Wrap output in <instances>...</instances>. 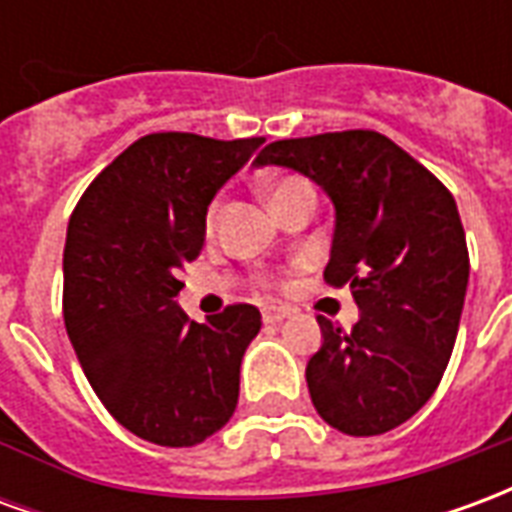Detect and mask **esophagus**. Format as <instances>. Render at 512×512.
I'll list each match as a JSON object with an SVG mask.
<instances>
[{
	"instance_id": "obj_1",
	"label": "esophagus",
	"mask_w": 512,
	"mask_h": 512,
	"mask_svg": "<svg viewBox=\"0 0 512 512\" xmlns=\"http://www.w3.org/2000/svg\"><path fill=\"white\" fill-rule=\"evenodd\" d=\"M290 312L288 310H282V307H266L263 310V321L266 323H282L285 318H288Z\"/></svg>"
}]
</instances>
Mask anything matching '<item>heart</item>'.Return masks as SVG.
<instances>
[{"label":"heart","instance_id":"obj_1","mask_svg":"<svg viewBox=\"0 0 512 512\" xmlns=\"http://www.w3.org/2000/svg\"><path fill=\"white\" fill-rule=\"evenodd\" d=\"M310 186L304 183L301 178H279L274 180L271 186L266 189V197H268V205H274V202L285 200V197H290V194H299V191H307ZM216 213H219V202H211V208H208V216H205V222H208V227H213V222H216Z\"/></svg>","mask_w":512,"mask_h":512}]
</instances>
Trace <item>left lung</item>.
Listing matches in <instances>:
<instances>
[{"instance_id": "obj_1", "label": "left lung", "mask_w": 512, "mask_h": 512, "mask_svg": "<svg viewBox=\"0 0 512 512\" xmlns=\"http://www.w3.org/2000/svg\"><path fill=\"white\" fill-rule=\"evenodd\" d=\"M255 164L296 169L329 194L334 238L323 279L348 285L362 312L351 332L318 315L312 406L348 436L403 425L436 392L461 323L469 252L452 194L389 136L362 128L279 139Z\"/></svg>"}]
</instances>
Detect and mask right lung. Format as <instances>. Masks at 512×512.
Segmentation results:
<instances>
[{"label": "right lung", "instance_id": "right-lung-1", "mask_svg": "<svg viewBox=\"0 0 512 512\" xmlns=\"http://www.w3.org/2000/svg\"><path fill=\"white\" fill-rule=\"evenodd\" d=\"M263 142L147 134L73 208L62 255L65 329L95 395L139 439L194 447L238 406L260 310L230 304L197 323L175 296L180 268L205 244L208 205Z\"/></svg>", "mask_w": 512, "mask_h": 512}]
</instances>
